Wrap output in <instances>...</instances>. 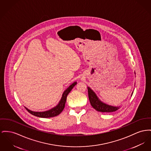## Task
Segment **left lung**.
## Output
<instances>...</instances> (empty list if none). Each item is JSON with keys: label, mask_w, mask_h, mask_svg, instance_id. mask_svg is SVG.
Listing matches in <instances>:
<instances>
[{"label": "left lung", "mask_w": 151, "mask_h": 151, "mask_svg": "<svg viewBox=\"0 0 151 151\" xmlns=\"http://www.w3.org/2000/svg\"><path fill=\"white\" fill-rule=\"evenodd\" d=\"M88 98L91 106L99 112H112L116 111L119 108L118 106H111L101 102L99 99L94 92L88 87Z\"/></svg>", "instance_id": "8db88e82"}]
</instances>
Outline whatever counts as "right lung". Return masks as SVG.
<instances>
[{"label": "right lung", "instance_id": "1", "mask_svg": "<svg viewBox=\"0 0 151 151\" xmlns=\"http://www.w3.org/2000/svg\"><path fill=\"white\" fill-rule=\"evenodd\" d=\"M76 83H77L76 82H74L68 88H67V89L63 92L62 98L61 99L60 101H59V104L55 107L52 108L50 110L45 111V112H34V111L29 110L26 107L25 108L29 113H30L31 114H32L33 115L37 117H39L48 118V117H52L58 116V115H59L62 112L63 110L64 109V108L65 106V104L66 102V100H67V96L68 94L70 92L72 89L73 88V87L76 84Z\"/></svg>", "mask_w": 151, "mask_h": 151}]
</instances>
